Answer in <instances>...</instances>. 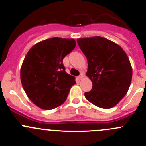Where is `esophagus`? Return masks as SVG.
Wrapping results in <instances>:
<instances>
[{
  "label": "esophagus",
  "mask_w": 146,
  "mask_h": 146,
  "mask_svg": "<svg viewBox=\"0 0 146 146\" xmlns=\"http://www.w3.org/2000/svg\"><path fill=\"white\" fill-rule=\"evenodd\" d=\"M83 77H84V74H83V73H81V74H80L79 76H78V78H79V80L82 79H83Z\"/></svg>",
  "instance_id": "esophagus-1"
}]
</instances>
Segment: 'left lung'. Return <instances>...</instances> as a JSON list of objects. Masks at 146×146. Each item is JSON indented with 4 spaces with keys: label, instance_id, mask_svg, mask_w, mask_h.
<instances>
[{
    "label": "left lung",
    "instance_id": "1",
    "mask_svg": "<svg viewBox=\"0 0 146 146\" xmlns=\"http://www.w3.org/2000/svg\"><path fill=\"white\" fill-rule=\"evenodd\" d=\"M77 43L88 60L86 75L92 83L85 92L90 102L102 109H111L128 91L132 68L125 51L115 42L96 37L78 39Z\"/></svg>",
    "mask_w": 146,
    "mask_h": 146
}]
</instances>
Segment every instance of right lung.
Wrapping results in <instances>:
<instances>
[{
    "label": "right lung",
    "mask_w": 146,
    "mask_h": 146,
    "mask_svg": "<svg viewBox=\"0 0 146 146\" xmlns=\"http://www.w3.org/2000/svg\"><path fill=\"white\" fill-rule=\"evenodd\" d=\"M75 46L74 39L52 37L35 44L27 53L21 67V81L36 106L51 110L66 100L76 81L65 72L62 60Z\"/></svg>",
    "instance_id": "obj_1"
}]
</instances>
